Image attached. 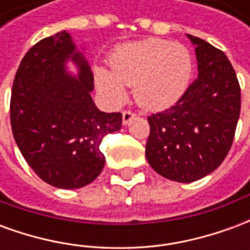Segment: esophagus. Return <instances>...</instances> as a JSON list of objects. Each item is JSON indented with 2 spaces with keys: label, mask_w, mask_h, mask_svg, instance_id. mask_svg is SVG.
Wrapping results in <instances>:
<instances>
[{
  "label": "esophagus",
  "mask_w": 250,
  "mask_h": 250,
  "mask_svg": "<svg viewBox=\"0 0 250 250\" xmlns=\"http://www.w3.org/2000/svg\"><path fill=\"white\" fill-rule=\"evenodd\" d=\"M136 116L135 112H132V111H130V109H125V111H123V125H128L131 120L134 119Z\"/></svg>",
  "instance_id": "esophagus-1"
}]
</instances>
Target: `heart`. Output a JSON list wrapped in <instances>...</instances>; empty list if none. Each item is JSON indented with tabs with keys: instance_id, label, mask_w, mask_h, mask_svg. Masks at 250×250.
Here are the masks:
<instances>
[{
	"instance_id": "1",
	"label": "heart",
	"mask_w": 250,
	"mask_h": 250,
	"mask_svg": "<svg viewBox=\"0 0 250 250\" xmlns=\"http://www.w3.org/2000/svg\"><path fill=\"white\" fill-rule=\"evenodd\" d=\"M191 72L193 60L186 46L146 39L118 46L109 56V73L98 69L95 76L98 89L111 103H122L125 87H132L139 105L161 109L184 95Z\"/></svg>"
}]
</instances>
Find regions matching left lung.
I'll list each match as a JSON object with an SVG mask.
<instances>
[{
	"label": "left lung",
	"instance_id": "8db88e82",
	"mask_svg": "<svg viewBox=\"0 0 250 250\" xmlns=\"http://www.w3.org/2000/svg\"><path fill=\"white\" fill-rule=\"evenodd\" d=\"M195 45L198 76L173 107L148 116L146 158L162 177L188 184L224 162L234 139L241 89L222 51L188 35Z\"/></svg>",
	"mask_w": 250,
	"mask_h": 250
}]
</instances>
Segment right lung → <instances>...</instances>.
Returning <instances> with one entry per match:
<instances>
[{
  "label": "right lung",
  "mask_w": 250,
  "mask_h": 250,
  "mask_svg": "<svg viewBox=\"0 0 250 250\" xmlns=\"http://www.w3.org/2000/svg\"><path fill=\"white\" fill-rule=\"evenodd\" d=\"M69 60L77 77L66 72ZM92 89L91 68L65 30L32 46L17 69L10 99L14 141L33 171L55 188H79L98 178L105 163L100 143L122 127V114L100 111Z\"/></svg>",
  "instance_id": "1"
}]
</instances>
